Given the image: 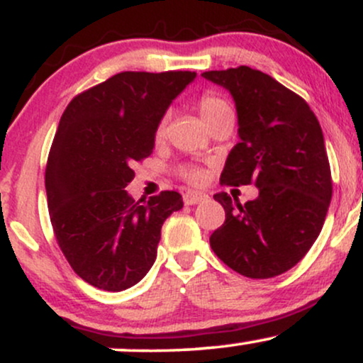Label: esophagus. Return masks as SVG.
<instances>
[{"instance_id": "34e87169", "label": "esophagus", "mask_w": 363, "mask_h": 363, "mask_svg": "<svg viewBox=\"0 0 363 363\" xmlns=\"http://www.w3.org/2000/svg\"><path fill=\"white\" fill-rule=\"evenodd\" d=\"M208 199V194L201 193V191H187L184 194V203L186 205H198Z\"/></svg>"}]
</instances>
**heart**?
<instances>
[{"label": "heart", "mask_w": 363, "mask_h": 363, "mask_svg": "<svg viewBox=\"0 0 363 363\" xmlns=\"http://www.w3.org/2000/svg\"><path fill=\"white\" fill-rule=\"evenodd\" d=\"M198 107H199V114H201V118L205 119L206 124H210L211 121L220 118V116L227 114V112H232L230 104L225 101V99L218 97V95H215V94H205V95H203V97L199 99ZM167 123H169V114H165L164 118L160 119V123H158V126H157V138H162V136L165 135ZM186 176H187V179H189V181H194V182H199L203 179L201 170H198V169L186 170Z\"/></svg>", "instance_id": "obj_1"}]
</instances>
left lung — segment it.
<instances>
[{
  "label": "left lung",
  "mask_w": 363,
  "mask_h": 363,
  "mask_svg": "<svg viewBox=\"0 0 363 363\" xmlns=\"http://www.w3.org/2000/svg\"><path fill=\"white\" fill-rule=\"evenodd\" d=\"M201 77L235 102L239 143L228 153L220 184L259 187L245 205H235L227 193L213 196L225 223L210 245L244 277H278L306 256L326 218L333 182L323 129L307 102L269 74L239 66Z\"/></svg>",
  "instance_id": "obj_1"
}]
</instances>
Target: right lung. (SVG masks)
Listing matches in <instances>:
<instances>
[{"instance_id":"right-lung-1","label":"right lung","mask_w":363,"mask_h":363,"mask_svg":"<svg viewBox=\"0 0 363 363\" xmlns=\"http://www.w3.org/2000/svg\"><path fill=\"white\" fill-rule=\"evenodd\" d=\"M194 72H123L83 91L62 112L45 169L51 223L74 273L107 291L136 285L157 257L162 225L182 196L135 201L133 164L155 147L160 119Z\"/></svg>"}]
</instances>
